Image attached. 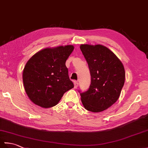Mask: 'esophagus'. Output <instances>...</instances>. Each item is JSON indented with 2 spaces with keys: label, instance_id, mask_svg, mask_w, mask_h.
Here are the masks:
<instances>
[{
  "label": "esophagus",
  "instance_id": "34e87169",
  "mask_svg": "<svg viewBox=\"0 0 148 148\" xmlns=\"http://www.w3.org/2000/svg\"><path fill=\"white\" fill-rule=\"evenodd\" d=\"M74 88H77L78 86V83L77 81H74Z\"/></svg>",
  "mask_w": 148,
  "mask_h": 148
}]
</instances>
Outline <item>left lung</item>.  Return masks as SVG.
I'll return each mask as SVG.
<instances>
[{
    "mask_svg": "<svg viewBox=\"0 0 148 148\" xmlns=\"http://www.w3.org/2000/svg\"><path fill=\"white\" fill-rule=\"evenodd\" d=\"M80 49L88 65L91 75L90 88L80 93L86 110L102 112L117 101L125 83L123 65L114 53L106 46L81 45Z\"/></svg>",
    "mask_w": 148,
    "mask_h": 148,
    "instance_id": "1",
    "label": "left lung"
}]
</instances>
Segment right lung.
<instances>
[{
    "instance_id": "right-lung-1",
    "label": "right lung",
    "mask_w": 148,
    "mask_h": 148,
    "mask_svg": "<svg viewBox=\"0 0 148 148\" xmlns=\"http://www.w3.org/2000/svg\"><path fill=\"white\" fill-rule=\"evenodd\" d=\"M72 45L43 49L31 57L23 71L24 88L35 104L43 108L56 106L64 94L74 88L65 62Z\"/></svg>"
}]
</instances>
